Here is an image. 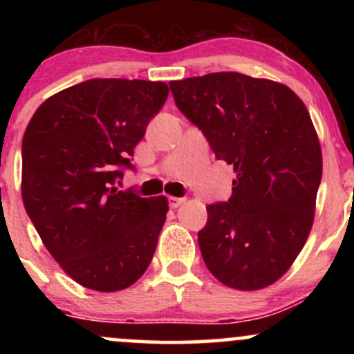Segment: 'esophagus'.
Returning <instances> with one entry per match:
<instances>
[{"label": "esophagus", "mask_w": 354, "mask_h": 354, "mask_svg": "<svg viewBox=\"0 0 354 354\" xmlns=\"http://www.w3.org/2000/svg\"><path fill=\"white\" fill-rule=\"evenodd\" d=\"M186 201V198H176V196H169L168 198V203L171 208H178V206H181L183 203Z\"/></svg>", "instance_id": "esophagus-1"}]
</instances>
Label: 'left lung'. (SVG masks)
<instances>
[{
    "label": "left lung",
    "mask_w": 354,
    "mask_h": 354,
    "mask_svg": "<svg viewBox=\"0 0 354 354\" xmlns=\"http://www.w3.org/2000/svg\"><path fill=\"white\" fill-rule=\"evenodd\" d=\"M174 103L236 180L206 206L198 243L226 286L253 291L290 270L315 218L323 158L303 101L281 83L223 71L169 81Z\"/></svg>",
    "instance_id": "obj_1"
}]
</instances>
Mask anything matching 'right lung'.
<instances>
[{"instance_id":"1","label":"right lung","mask_w":354,"mask_h":354,"mask_svg":"<svg viewBox=\"0 0 354 354\" xmlns=\"http://www.w3.org/2000/svg\"><path fill=\"white\" fill-rule=\"evenodd\" d=\"M168 93L163 81L88 80L44 101L24 131V208L81 286L124 290L151 263L168 201L118 185Z\"/></svg>"}]
</instances>
